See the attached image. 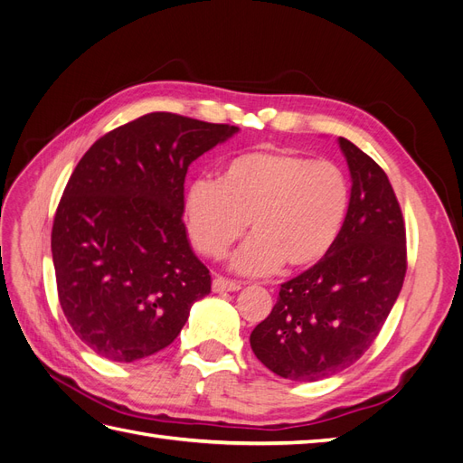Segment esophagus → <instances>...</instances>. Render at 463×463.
<instances>
[{
	"mask_svg": "<svg viewBox=\"0 0 463 463\" xmlns=\"http://www.w3.org/2000/svg\"><path fill=\"white\" fill-rule=\"evenodd\" d=\"M213 289H214L216 293H223V291H240V289H241V284H240V282H233V279L218 276V278H214Z\"/></svg>",
	"mask_w": 463,
	"mask_h": 463,
	"instance_id": "obj_1",
	"label": "esophagus"
}]
</instances>
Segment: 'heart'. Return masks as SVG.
<instances>
[{"label":"heart","instance_id":"b5f03b06","mask_svg":"<svg viewBox=\"0 0 463 463\" xmlns=\"http://www.w3.org/2000/svg\"><path fill=\"white\" fill-rule=\"evenodd\" d=\"M349 206V184L338 164L278 148L241 152L222 165L218 181L197 179L184 214L203 255L222 259L250 226L253 237L233 269L262 276L305 269L328 253Z\"/></svg>","mask_w":463,"mask_h":463}]
</instances>
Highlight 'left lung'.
I'll use <instances>...</instances> for the list:
<instances>
[{
	"mask_svg": "<svg viewBox=\"0 0 463 463\" xmlns=\"http://www.w3.org/2000/svg\"><path fill=\"white\" fill-rule=\"evenodd\" d=\"M352 174L344 226L328 253L279 286L272 313L250 332L264 367L298 383L347 369L376 340L408 270L405 223L388 175L340 137Z\"/></svg>",
	"mask_w": 463,
	"mask_h": 463,
	"instance_id": "left-lung-1",
	"label": "left lung"
}]
</instances>
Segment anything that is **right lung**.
I'll list each match as a JSON object with an SVG mask.
<instances>
[{
  "mask_svg": "<svg viewBox=\"0 0 463 463\" xmlns=\"http://www.w3.org/2000/svg\"><path fill=\"white\" fill-rule=\"evenodd\" d=\"M237 128L152 111L106 133L69 177L53 216L58 298L75 334L118 363L170 345L210 293L184 223L193 160Z\"/></svg>",
  "mask_w": 463,
  "mask_h": 463,
  "instance_id": "add662e5",
  "label": "right lung"
}]
</instances>
